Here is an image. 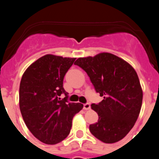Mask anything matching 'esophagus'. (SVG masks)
<instances>
[{"label": "esophagus", "mask_w": 159, "mask_h": 159, "mask_svg": "<svg viewBox=\"0 0 159 159\" xmlns=\"http://www.w3.org/2000/svg\"><path fill=\"white\" fill-rule=\"evenodd\" d=\"M83 108H84V110H89L91 109V105H90L89 103L84 104V105H83Z\"/></svg>", "instance_id": "34e87169"}]
</instances>
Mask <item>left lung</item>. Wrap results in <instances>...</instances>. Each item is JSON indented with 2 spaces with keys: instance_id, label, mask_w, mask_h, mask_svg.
<instances>
[{
  "instance_id": "8db88e82",
  "label": "left lung",
  "mask_w": 159,
  "mask_h": 159,
  "mask_svg": "<svg viewBox=\"0 0 159 159\" xmlns=\"http://www.w3.org/2000/svg\"><path fill=\"white\" fill-rule=\"evenodd\" d=\"M88 74L96 92L103 96L91 108L98 121L90 125L91 134L105 143L121 140L137 121L143 93L137 73L128 62L110 53L79 57L75 62Z\"/></svg>"
}]
</instances>
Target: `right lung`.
Returning a JSON list of instances; mask_svg holds the SVG:
<instances>
[{
	"label": "right lung",
	"instance_id": "1",
	"mask_svg": "<svg viewBox=\"0 0 159 159\" xmlns=\"http://www.w3.org/2000/svg\"><path fill=\"white\" fill-rule=\"evenodd\" d=\"M76 58L46 54L24 73L19 89L20 113L36 139L55 145L69 134L73 117L83 108L81 103L68 102L63 88L64 77ZM62 93L66 95L61 99Z\"/></svg>",
	"mask_w": 159,
	"mask_h": 159
}]
</instances>
